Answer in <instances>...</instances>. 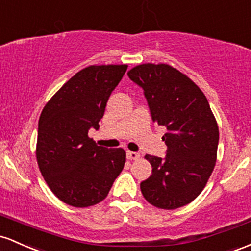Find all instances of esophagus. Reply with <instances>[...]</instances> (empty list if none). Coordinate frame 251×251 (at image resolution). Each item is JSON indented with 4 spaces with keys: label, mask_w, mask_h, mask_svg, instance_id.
Returning a JSON list of instances; mask_svg holds the SVG:
<instances>
[{
    "label": "esophagus",
    "mask_w": 251,
    "mask_h": 251,
    "mask_svg": "<svg viewBox=\"0 0 251 251\" xmlns=\"http://www.w3.org/2000/svg\"><path fill=\"white\" fill-rule=\"evenodd\" d=\"M126 155H127L128 159H138L140 157L139 153L134 152V151H127V153H126Z\"/></svg>",
    "instance_id": "34e87169"
}]
</instances>
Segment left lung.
I'll return each mask as SVG.
<instances>
[{
    "label": "left lung",
    "instance_id": "obj_1",
    "mask_svg": "<svg viewBox=\"0 0 251 251\" xmlns=\"http://www.w3.org/2000/svg\"><path fill=\"white\" fill-rule=\"evenodd\" d=\"M127 75L144 90L153 123L167 128L166 156H145L152 173L140 191L158 208L182 207L202 192L216 166L219 130L210 103L191 78L170 65H137Z\"/></svg>",
    "mask_w": 251,
    "mask_h": 251
}]
</instances>
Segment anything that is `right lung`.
<instances>
[{"instance_id": "1", "label": "right lung", "mask_w": 251, "mask_h": 251, "mask_svg": "<svg viewBox=\"0 0 251 251\" xmlns=\"http://www.w3.org/2000/svg\"><path fill=\"white\" fill-rule=\"evenodd\" d=\"M127 65H90L52 96L38 124L37 161L50 189L63 202L88 207L102 201L126 162L124 149L99 147L88 137L99 130L107 101Z\"/></svg>"}]
</instances>
